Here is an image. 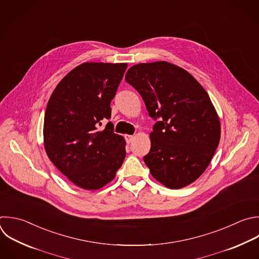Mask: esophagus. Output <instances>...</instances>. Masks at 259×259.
<instances>
[{
  "instance_id": "34e87169",
  "label": "esophagus",
  "mask_w": 259,
  "mask_h": 259,
  "mask_svg": "<svg viewBox=\"0 0 259 259\" xmlns=\"http://www.w3.org/2000/svg\"><path fill=\"white\" fill-rule=\"evenodd\" d=\"M125 138H126V142H127L128 144H130V143L134 140V138H135V137H134L133 135H126V136H125Z\"/></svg>"
}]
</instances>
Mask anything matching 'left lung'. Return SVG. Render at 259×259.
<instances>
[{"label": "left lung", "mask_w": 259, "mask_h": 259, "mask_svg": "<svg viewBox=\"0 0 259 259\" xmlns=\"http://www.w3.org/2000/svg\"><path fill=\"white\" fill-rule=\"evenodd\" d=\"M125 80L142 97L149 116L158 117L143 157L151 176L169 189L196 181L221 138V122L209 96L186 70L157 61L132 66Z\"/></svg>", "instance_id": "8db88e82"}]
</instances>
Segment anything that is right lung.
Masks as SVG:
<instances>
[{
    "label": "right lung",
    "instance_id": "right-lung-1",
    "mask_svg": "<svg viewBox=\"0 0 259 259\" xmlns=\"http://www.w3.org/2000/svg\"><path fill=\"white\" fill-rule=\"evenodd\" d=\"M127 63L86 62L56 86L45 114L44 146L55 166L73 184L98 190L114 180L126 156V141L113 131L111 101Z\"/></svg>",
    "mask_w": 259,
    "mask_h": 259
}]
</instances>
